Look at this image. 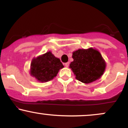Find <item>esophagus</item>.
<instances>
[{
  "mask_svg": "<svg viewBox=\"0 0 128 128\" xmlns=\"http://www.w3.org/2000/svg\"><path fill=\"white\" fill-rule=\"evenodd\" d=\"M69 64H70V62H67L65 63V66H66V67H68V66H69Z\"/></svg>",
  "mask_w": 128,
  "mask_h": 128,
  "instance_id": "34e87169",
  "label": "esophagus"
}]
</instances>
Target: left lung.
Returning <instances> with one entry per match:
<instances>
[{
	"label": "left lung",
	"mask_w": 128,
	"mask_h": 128,
	"mask_svg": "<svg viewBox=\"0 0 128 128\" xmlns=\"http://www.w3.org/2000/svg\"><path fill=\"white\" fill-rule=\"evenodd\" d=\"M72 57L74 60L70 68L82 82H92L100 78L105 71L106 64L97 50L79 49L73 53Z\"/></svg>",
	"instance_id": "obj_1"
}]
</instances>
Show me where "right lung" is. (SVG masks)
<instances>
[{"label":"right lung","mask_w":128,"mask_h":128,"mask_svg":"<svg viewBox=\"0 0 128 128\" xmlns=\"http://www.w3.org/2000/svg\"><path fill=\"white\" fill-rule=\"evenodd\" d=\"M63 67L60 60L48 52L32 60L30 74L40 82H44L52 80Z\"/></svg>","instance_id":"1"}]
</instances>
